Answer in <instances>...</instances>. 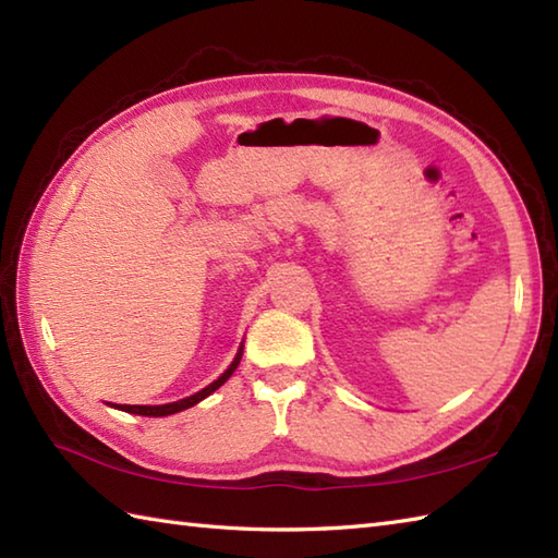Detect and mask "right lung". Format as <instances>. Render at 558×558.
Here are the masks:
<instances>
[{"instance_id": "obj_1", "label": "right lung", "mask_w": 558, "mask_h": 558, "mask_svg": "<svg viewBox=\"0 0 558 558\" xmlns=\"http://www.w3.org/2000/svg\"><path fill=\"white\" fill-rule=\"evenodd\" d=\"M240 360H242V350L236 352V357H234V362L230 364V369L225 372L218 381H213L210 386H206L204 390H198L196 396H192V398H184V400H177V402H170V405H120V410H124V412H132V414H144V417H168V414H174V412H182V410H186V408H192V405H196V402H201L204 398H208L213 390H218L225 381H228V378L232 376V372L236 369V364H240Z\"/></svg>"}]
</instances>
